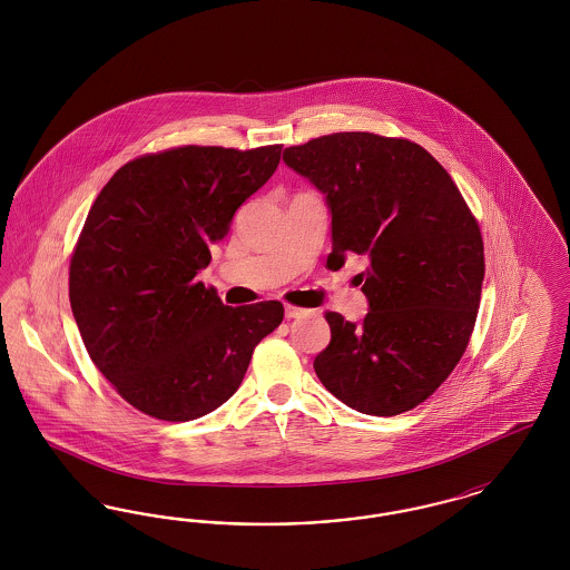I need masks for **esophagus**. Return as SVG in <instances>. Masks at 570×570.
<instances>
[{
    "instance_id": "34e87169",
    "label": "esophagus",
    "mask_w": 570,
    "mask_h": 570,
    "mask_svg": "<svg viewBox=\"0 0 570 570\" xmlns=\"http://www.w3.org/2000/svg\"><path fill=\"white\" fill-rule=\"evenodd\" d=\"M284 314H286V318H298V316L305 314V309H301L297 305H286V307H284Z\"/></svg>"
}]
</instances>
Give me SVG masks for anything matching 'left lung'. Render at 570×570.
<instances>
[{
	"mask_svg": "<svg viewBox=\"0 0 570 570\" xmlns=\"http://www.w3.org/2000/svg\"><path fill=\"white\" fill-rule=\"evenodd\" d=\"M284 163L325 194L337 272L370 258L363 323L326 312L331 342L314 370L340 402L395 416L449 379L470 342L485 277L483 237L451 175L406 138L337 132L284 149Z\"/></svg>",
	"mask_w": 570,
	"mask_h": 570,
	"instance_id": "obj_1",
	"label": "left lung"
}]
</instances>
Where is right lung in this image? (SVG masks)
<instances>
[{"label":"right lung","instance_id":"add662e5","mask_svg":"<svg viewBox=\"0 0 570 570\" xmlns=\"http://www.w3.org/2000/svg\"><path fill=\"white\" fill-rule=\"evenodd\" d=\"M279 154L186 145L140 156L91 205L70 261V305L91 361L136 410L177 423L214 412L282 323L279 301L230 307L196 279Z\"/></svg>","mask_w":570,"mask_h":570}]
</instances>
